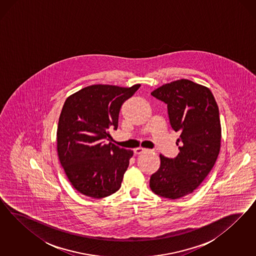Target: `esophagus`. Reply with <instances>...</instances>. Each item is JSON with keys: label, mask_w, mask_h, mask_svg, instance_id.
<instances>
[{"label": "esophagus", "mask_w": 256, "mask_h": 256, "mask_svg": "<svg viewBox=\"0 0 256 256\" xmlns=\"http://www.w3.org/2000/svg\"><path fill=\"white\" fill-rule=\"evenodd\" d=\"M146 149H144V148H135V149H134V153L137 154V155H140V154H142V153L144 151H146Z\"/></svg>", "instance_id": "esophagus-1"}]
</instances>
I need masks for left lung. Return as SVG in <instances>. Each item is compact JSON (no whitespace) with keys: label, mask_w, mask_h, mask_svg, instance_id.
Returning a JSON list of instances; mask_svg holds the SVG:
<instances>
[{"label":"left lung","mask_w":256,"mask_h":256,"mask_svg":"<svg viewBox=\"0 0 256 256\" xmlns=\"http://www.w3.org/2000/svg\"><path fill=\"white\" fill-rule=\"evenodd\" d=\"M151 94L167 105L170 126L180 137L178 155H160V167L149 185L156 195L178 199L192 194L217 160L222 140L218 107L208 87L185 78L163 84Z\"/></svg>","instance_id":"left-lung-1"}]
</instances>
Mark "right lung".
I'll return each instance as SVG.
<instances>
[{
  "mask_svg": "<svg viewBox=\"0 0 256 256\" xmlns=\"http://www.w3.org/2000/svg\"><path fill=\"white\" fill-rule=\"evenodd\" d=\"M140 84L87 86L70 96L57 128V152L64 172L80 194L104 198L120 188L133 156L105 140L117 130L121 106Z\"/></svg>",
  "mask_w": 256,
  "mask_h": 256,
  "instance_id": "obj_1",
  "label": "right lung"
}]
</instances>
